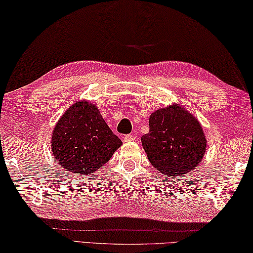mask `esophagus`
Instances as JSON below:
<instances>
[{
  "label": "esophagus",
  "instance_id": "34e87169",
  "mask_svg": "<svg viewBox=\"0 0 253 253\" xmlns=\"http://www.w3.org/2000/svg\"><path fill=\"white\" fill-rule=\"evenodd\" d=\"M122 140H123V142H132V141H134V135L126 134L122 137Z\"/></svg>",
  "mask_w": 253,
  "mask_h": 253
}]
</instances>
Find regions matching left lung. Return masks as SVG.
<instances>
[{"mask_svg":"<svg viewBox=\"0 0 253 253\" xmlns=\"http://www.w3.org/2000/svg\"><path fill=\"white\" fill-rule=\"evenodd\" d=\"M149 125L150 132L141 141L157 170L176 177L197 168L207 140L196 118L178 104H171L152 113Z\"/></svg>","mask_w":253,"mask_h":253,"instance_id":"left-lung-1","label":"left lung"}]
</instances>
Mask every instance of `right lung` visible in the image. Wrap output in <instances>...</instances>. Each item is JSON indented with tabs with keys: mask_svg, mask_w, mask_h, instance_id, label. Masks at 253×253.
I'll return each mask as SVG.
<instances>
[{
	"mask_svg": "<svg viewBox=\"0 0 253 253\" xmlns=\"http://www.w3.org/2000/svg\"><path fill=\"white\" fill-rule=\"evenodd\" d=\"M121 145L96 104L85 100L68 108L51 136L52 155L61 169L80 176L102 168Z\"/></svg>",
	"mask_w": 253,
	"mask_h": 253,
	"instance_id": "obj_1",
	"label": "right lung"
}]
</instances>
